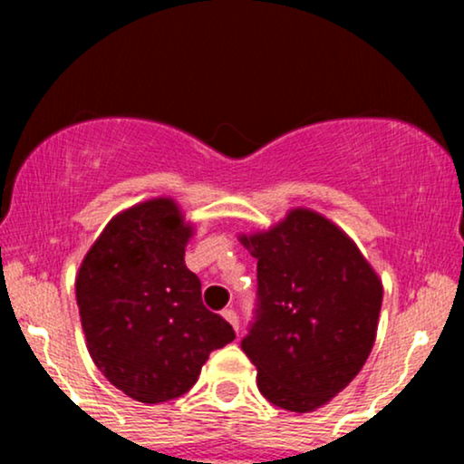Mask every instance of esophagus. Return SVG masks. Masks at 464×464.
Wrapping results in <instances>:
<instances>
[{
	"instance_id": "esophagus-1",
	"label": "esophagus",
	"mask_w": 464,
	"mask_h": 464,
	"mask_svg": "<svg viewBox=\"0 0 464 464\" xmlns=\"http://www.w3.org/2000/svg\"><path fill=\"white\" fill-rule=\"evenodd\" d=\"M222 316H225L227 321L233 324V329H236V332H237V329H239V316H237V312L233 310V307H228V310L222 312Z\"/></svg>"
}]
</instances>
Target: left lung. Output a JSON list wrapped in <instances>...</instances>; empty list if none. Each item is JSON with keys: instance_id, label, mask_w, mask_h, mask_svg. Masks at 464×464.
Wrapping results in <instances>:
<instances>
[{"instance_id": "1", "label": "left lung", "mask_w": 464, "mask_h": 464, "mask_svg": "<svg viewBox=\"0 0 464 464\" xmlns=\"http://www.w3.org/2000/svg\"><path fill=\"white\" fill-rule=\"evenodd\" d=\"M257 259V303L242 351L273 406L312 412L358 375L382 310V281L327 218L295 209L242 236Z\"/></svg>"}]
</instances>
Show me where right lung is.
Instances as JSON below:
<instances>
[{
  "label": "right lung",
  "instance_id": "obj_1",
  "mask_svg": "<svg viewBox=\"0 0 464 464\" xmlns=\"http://www.w3.org/2000/svg\"><path fill=\"white\" fill-rule=\"evenodd\" d=\"M189 236L177 202H141L106 225L78 270L89 353L111 384L141 403L185 395L211 351L236 338L202 305L200 279L185 266Z\"/></svg>",
  "mask_w": 464,
  "mask_h": 464
}]
</instances>
